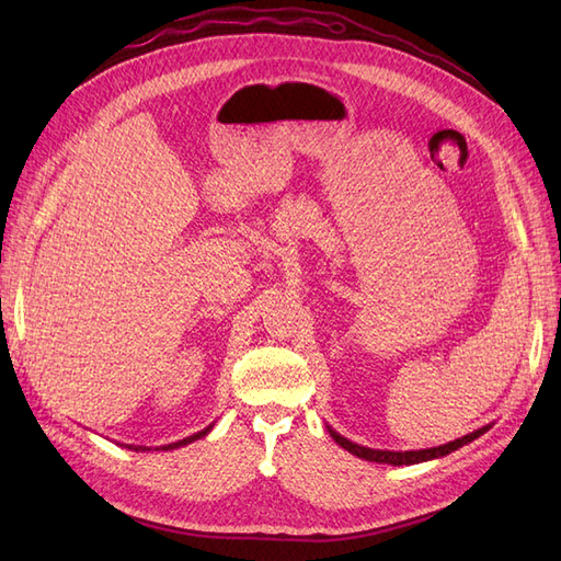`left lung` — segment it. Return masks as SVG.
I'll use <instances>...</instances> for the list:
<instances>
[{
    "mask_svg": "<svg viewBox=\"0 0 561 561\" xmlns=\"http://www.w3.org/2000/svg\"><path fill=\"white\" fill-rule=\"evenodd\" d=\"M484 431H489V426L474 431L470 435H463L454 439V443L447 445H439L433 449H419V451H381V449H369V447H360V445H353L348 443L346 437H342L339 433L330 431V435L334 437V443L339 447H344L346 451L355 454L358 458H365V461H375V463H390V466H412V463H421V461H431V458H439V456H447L449 451H456L458 447H463L468 443H472L474 437H480Z\"/></svg>",
    "mask_w": 561,
    "mask_h": 561,
    "instance_id": "left-lung-1",
    "label": "left lung"
}]
</instances>
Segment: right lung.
Listing matches in <instances>:
<instances>
[{
  "mask_svg": "<svg viewBox=\"0 0 561 561\" xmlns=\"http://www.w3.org/2000/svg\"><path fill=\"white\" fill-rule=\"evenodd\" d=\"M208 431H210V426H208L206 431H201V433H196V435H192V437H186V439H180V443H173V445H168V447H163V449H175V447H182V445H186V443H194V439L203 437Z\"/></svg>",
  "mask_w": 561,
  "mask_h": 561,
  "instance_id": "right-lung-1",
  "label": "right lung"
}]
</instances>
